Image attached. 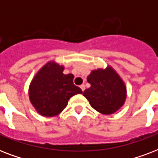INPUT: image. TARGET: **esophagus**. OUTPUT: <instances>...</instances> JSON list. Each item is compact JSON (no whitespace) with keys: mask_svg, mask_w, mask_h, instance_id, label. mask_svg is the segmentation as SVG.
<instances>
[{"mask_svg":"<svg viewBox=\"0 0 158 158\" xmlns=\"http://www.w3.org/2000/svg\"><path fill=\"white\" fill-rule=\"evenodd\" d=\"M80 89H81V90H82V91L84 92V90H85V86H84V84H82L81 86H80Z\"/></svg>","mask_w":158,"mask_h":158,"instance_id":"obj_1","label":"esophagus"}]
</instances>
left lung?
I'll list each match as a JSON object with an SVG mask.
<instances>
[{
  "label": "left lung",
  "mask_w": 158,
  "mask_h": 158,
  "mask_svg": "<svg viewBox=\"0 0 158 158\" xmlns=\"http://www.w3.org/2000/svg\"><path fill=\"white\" fill-rule=\"evenodd\" d=\"M87 80L91 87L83 95L97 111L111 115L125 104L127 96L125 82L110 65L92 70Z\"/></svg>",
  "instance_id": "8db88e82"
}]
</instances>
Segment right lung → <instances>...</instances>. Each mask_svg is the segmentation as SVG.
<instances>
[{
	"label": "right lung",
	"instance_id": "obj_1",
	"mask_svg": "<svg viewBox=\"0 0 158 158\" xmlns=\"http://www.w3.org/2000/svg\"><path fill=\"white\" fill-rule=\"evenodd\" d=\"M64 65L54 60L46 63L32 79L28 88L31 104L43 116L59 115L71 97L83 92L73 83L74 75L63 74Z\"/></svg>",
	"mask_w": 158,
	"mask_h": 158
}]
</instances>
